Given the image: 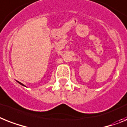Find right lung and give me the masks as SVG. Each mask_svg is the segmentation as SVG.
<instances>
[{
  "label": "right lung",
  "instance_id": "1",
  "mask_svg": "<svg viewBox=\"0 0 127 127\" xmlns=\"http://www.w3.org/2000/svg\"><path fill=\"white\" fill-rule=\"evenodd\" d=\"M17 82H18V83H19V84L22 85V86H25V85H24V84H22V83H21V82H18V81H17ZM25 87H26V86H25Z\"/></svg>",
  "mask_w": 127,
  "mask_h": 127
}]
</instances>
